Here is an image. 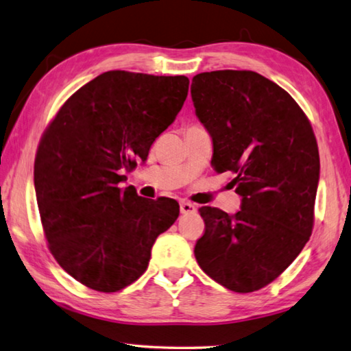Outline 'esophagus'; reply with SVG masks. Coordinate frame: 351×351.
Returning a JSON list of instances; mask_svg holds the SVG:
<instances>
[{
    "mask_svg": "<svg viewBox=\"0 0 351 351\" xmlns=\"http://www.w3.org/2000/svg\"><path fill=\"white\" fill-rule=\"evenodd\" d=\"M180 208H181V213H193V212H196L195 204L187 202V201H182L180 204Z\"/></svg>",
    "mask_w": 351,
    "mask_h": 351,
    "instance_id": "1",
    "label": "esophagus"
}]
</instances>
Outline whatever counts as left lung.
<instances>
[{"mask_svg":"<svg viewBox=\"0 0 351 351\" xmlns=\"http://www.w3.org/2000/svg\"><path fill=\"white\" fill-rule=\"evenodd\" d=\"M196 117L213 139L212 167L230 171L242 196L228 215L201 207L204 234L195 258L237 293L281 275L313 232L319 152L301 107L282 87L252 70H215L192 80Z\"/></svg>","mask_w":351,"mask_h":351,"instance_id":"8db88e82","label":"left lung"}]
</instances>
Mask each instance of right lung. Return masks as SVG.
Returning <instances> with one entry per match:
<instances>
[{
  "label": "right lung",
  "instance_id": "obj_1",
  "mask_svg": "<svg viewBox=\"0 0 351 351\" xmlns=\"http://www.w3.org/2000/svg\"><path fill=\"white\" fill-rule=\"evenodd\" d=\"M187 92V76L110 70L78 88L44 130L34 171L44 237L56 263L88 289L135 282L180 216L175 199H145L118 184L147 159Z\"/></svg>",
  "mask_w": 351,
  "mask_h": 351
}]
</instances>
